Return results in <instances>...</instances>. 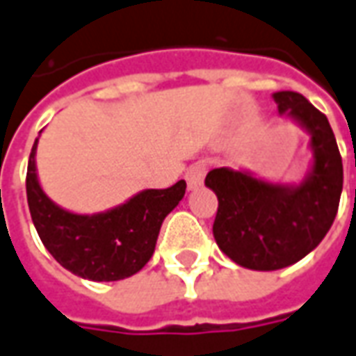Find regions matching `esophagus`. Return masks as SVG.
I'll return each mask as SVG.
<instances>
[{
    "label": "esophagus",
    "mask_w": 356,
    "mask_h": 356,
    "mask_svg": "<svg viewBox=\"0 0 356 356\" xmlns=\"http://www.w3.org/2000/svg\"><path fill=\"white\" fill-rule=\"evenodd\" d=\"M204 175H206V165L204 163H195L193 168H188L185 173V181L188 191H195L204 183Z\"/></svg>",
    "instance_id": "34e87169"
}]
</instances>
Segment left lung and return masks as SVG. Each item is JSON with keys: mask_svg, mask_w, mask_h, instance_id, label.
<instances>
[{"mask_svg": "<svg viewBox=\"0 0 356 356\" xmlns=\"http://www.w3.org/2000/svg\"><path fill=\"white\" fill-rule=\"evenodd\" d=\"M280 115L307 131L312 160L299 183H275L247 170L218 168L206 186L218 196L213 238L235 264L272 272L302 260L322 243L339 208L343 163L334 131L299 92L272 96Z\"/></svg>", "mask_w": 356, "mask_h": 356, "instance_id": "1", "label": "left lung"}]
</instances>
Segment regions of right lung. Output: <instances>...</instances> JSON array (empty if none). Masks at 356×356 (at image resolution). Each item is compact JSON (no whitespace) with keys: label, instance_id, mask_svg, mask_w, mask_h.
Here are the masks:
<instances>
[{"label":"right lung","instance_id":"add662e5","mask_svg":"<svg viewBox=\"0 0 356 356\" xmlns=\"http://www.w3.org/2000/svg\"><path fill=\"white\" fill-rule=\"evenodd\" d=\"M34 140L26 198L34 227L59 264L90 282H119L140 272L152 258L165 216L185 196L186 183L170 188H144L106 212L74 213L49 198L38 181Z\"/></svg>","mask_w":356,"mask_h":356}]
</instances>
